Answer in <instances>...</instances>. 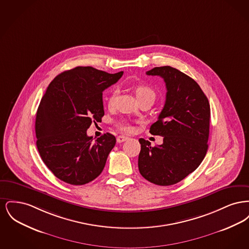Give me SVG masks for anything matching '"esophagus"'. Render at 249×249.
<instances>
[{
  "instance_id": "obj_1",
  "label": "esophagus",
  "mask_w": 249,
  "mask_h": 249,
  "mask_svg": "<svg viewBox=\"0 0 249 249\" xmlns=\"http://www.w3.org/2000/svg\"><path fill=\"white\" fill-rule=\"evenodd\" d=\"M126 140H128V137L124 136V135H119V136H118V138H117L118 142H125Z\"/></svg>"
}]
</instances>
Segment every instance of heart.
<instances>
[{
    "label": "heart",
    "mask_w": 249,
    "mask_h": 249,
    "mask_svg": "<svg viewBox=\"0 0 249 249\" xmlns=\"http://www.w3.org/2000/svg\"><path fill=\"white\" fill-rule=\"evenodd\" d=\"M134 90H135V94L137 99L140 101L143 98H153L155 99L156 97V92H155L154 89L146 84H138L135 86L134 88ZM117 95L118 92L117 90H113L109 96L107 98V105L110 108L115 107V104H116V100H117ZM121 128L124 129L125 130H130V126L127 123H121L120 124Z\"/></svg>",
    "instance_id": "1"
}]
</instances>
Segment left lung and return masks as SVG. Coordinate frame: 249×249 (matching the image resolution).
I'll use <instances>...</instances> for the list:
<instances>
[{
    "label": "left lung",
    "instance_id": "1",
    "mask_svg": "<svg viewBox=\"0 0 249 249\" xmlns=\"http://www.w3.org/2000/svg\"><path fill=\"white\" fill-rule=\"evenodd\" d=\"M147 75L164 79L166 101L149 132L163 137V142L151 146L139 139V172L159 186L177 184L201 164L208 149L210 105L200 86L189 75L171 66L155 67Z\"/></svg>",
    "mask_w": 249,
    "mask_h": 249
}]
</instances>
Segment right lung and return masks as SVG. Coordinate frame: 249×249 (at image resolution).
Here are the masks:
<instances>
[{
    "instance_id": "1",
    "label": "right lung",
    "mask_w": 249,
    "mask_h": 249,
    "mask_svg": "<svg viewBox=\"0 0 249 249\" xmlns=\"http://www.w3.org/2000/svg\"><path fill=\"white\" fill-rule=\"evenodd\" d=\"M122 74L78 66L48 85L36 113V145L44 163L61 181L84 185L103 172L116 137L107 132L93 142L87 130L102 121L103 91Z\"/></svg>"
}]
</instances>
